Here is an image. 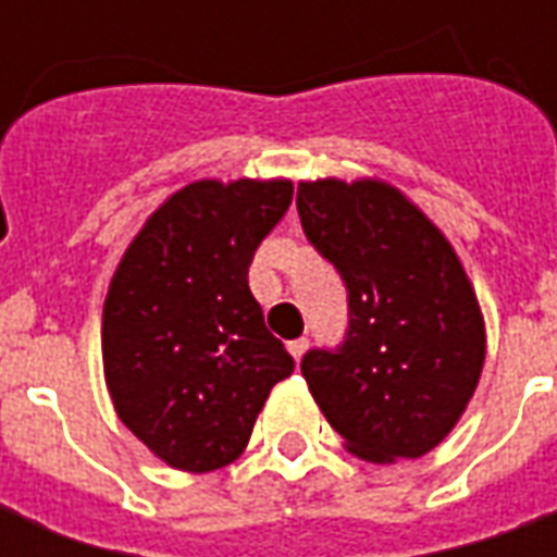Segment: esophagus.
I'll list each match as a JSON object with an SVG mask.
<instances>
[{
    "mask_svg": "<svg viewBox=\"0 0 557 557\" xmlns=\"http://www.w3.org/2000/svg\"><path fill=\"white\" fill-rule=\"evenodd\" d=\"M307 346H310V343H307V337L292 339V343H289L292 358H295V361H301V358H304V351H307Z\"/></svg>",
    "mask_w": 557,
    "mask_h": 557,
    "instance_id": "1",
    "label": "esophagus"
}]
</instances>
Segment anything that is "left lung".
Here are the masks:
<instances>
[{
  "label": "left lung",
  "mask_w": 557,
  "mask_h": 557,
  "mask_svg": "<svg viewBox=\"0 0 557 557\" xmlns=\"http://www.w3.org/2000/svg\"><path fill=\"white\" fill-rule=\"evenodd\" d=\"M298 218L349 292L343 343L304 355L310 394L361 459L430 454L466 411L486 355L454 247L382 182H301Z\"/></svg>",
  "instance_id": "8db88e82"
}]
</instances>
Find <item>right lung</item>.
<instances>
[{
	"label": "right lung",
	"mask_w": 557,
	"mask_h": 557,
	"mask_svg": "<svg viewBox=\"0 0 557 557\" xmlns=\"http://www.w3.org/2000/svg\"><path fill=\"white\" fill-rule=\"evenodd\" d=\"M292 206V182H196L148 218L103 304V373L127 430L182 471L242 454L295 361L247 271Z\"/></svg>",
	"instance_id": "right-lung-1"
}]
</instances>
